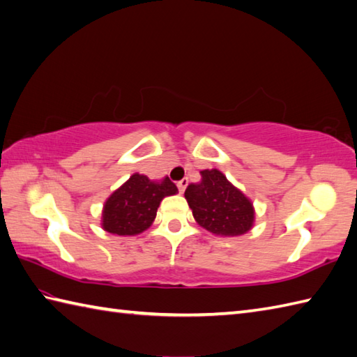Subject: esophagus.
I'll return each instance as SVG.
<instances>
[{"label": "esophagus", "instance_id": "1", "mask_svg": "<svg viewBox=\"0 0 357 357\" xmlns=\"http://www.w3.org/2000/svg\"><path fill=\"white\" fill-rule=\"evenodd\" d=\"M187 185H188V179H187V178L181 179L179 183H178V188H179V192H181V193H184V190H185V188H187Z\"/></svg>", "mask_w": 357, "mask_h": 357}]
</instances>
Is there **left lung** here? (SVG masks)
Segmentation results:
<instances>
[{"instance_id": "obj_1", "label": "left lung", "mask_w": 357, "mask_h": 357, "mask_svg": "<svg viewBox=\"0 0 357 357\" xmlns=\"http://www.w3.org/2000/svg\"><path fill=\"white\" fill-rule=\"evenodd\" d=\"M201 183L190 184L184 193L195 221L216 236L245 234L255 225L252 199L234 187L218 169L201 172Z\"/></svg>"}]
</instances>
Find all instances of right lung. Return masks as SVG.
Wrapping results in <instances>:
<instances>
[{
    "label": "right lung",
    "mask_w": 357,
    "mask_h": 357,
    "mask_svg": "<svg viewBox=\"0 0 357 357\" xmlns=\"http://www.w3.org/2000/svg\"><path fill=\"white\" fill-rule=\"evenodd\" d=\"M176 193L178 187L167 176L151 181L146 174L133 173L105 199L102 230L116 236H136L153 224L159 204L165 196Z\"/></svg>",
    "instance_id": "add662e5"
}]
</instances>
